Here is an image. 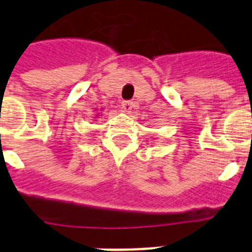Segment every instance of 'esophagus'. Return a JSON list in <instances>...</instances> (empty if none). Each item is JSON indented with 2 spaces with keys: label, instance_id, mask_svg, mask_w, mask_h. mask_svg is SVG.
Instances as JSON below:
<instances>
[{
  "label": "esophagus",
  "instance_id": "esophagus-1",
  "mask_svg": "<svg viewBox=\"0 0 252 252\" xmlns=\"http://www.w3.org/2000/svg\"><path fill=\"white\" fill-rule=\"evenodd\" d=\"M123 108H124V111L126 112H130L134 108V102L133 101H124L122 103Z\"/></svg>",
  "mask_w": 252,
  "mask_h": 252
}]
</instances>
